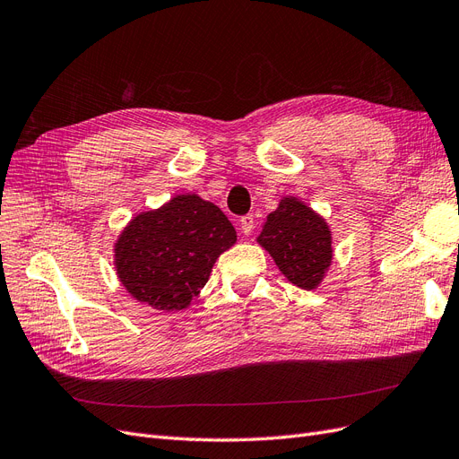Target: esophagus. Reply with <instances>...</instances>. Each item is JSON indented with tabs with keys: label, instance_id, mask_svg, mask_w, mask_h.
I'll return each instance as SVG.
<instances>
[{
	"label": "esophagus",
	"instance_id": "1",
	"mask_svg": "<svg viewBox=\"0 0 459 459\" xmlns=\"http://www.w3.org/2000/svg\"><path fill=\"white\" fill-rule=\"evenodd\" d=\"M240 229H242V232H244L246 236H249L251 232H254V229H255V219H254V215H244V217H240Z\"/></svg>",
	"mask_w": 459,
	"mask_h": 459
}]
</instances>
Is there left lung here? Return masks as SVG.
Here are the masks:
<instances>
[{
  "instance_id": "1",
  "label": "left lung",
  "mask_w": 459,
  "mask_h": 459,
  "mask_svg": "<svg viewBox=\"0 0 459 459\" xmlns=\"http://www.w3.org/2000/svg\"><path fill=\"white\" fill-rule=\"evenodd\" d=\"M257 244L269 251L280 273L301 290H316L333 259L328 221L295 196H284L267 215Z\"/></svg>"
}]
</instances>
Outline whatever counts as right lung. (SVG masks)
Returning <instances> with one entry per match:
<instances>
[{
	"label": "right lung",
	"instance_id": "obj_1",
	"mask_svg": "<svg viewBox=\"0 0 459 459\" xmlns=\"http://www.w3.org/2000/svg\"><path fill=\"white\" fill-rule=\"evenodd\" d=\"M234 244L227 215L186 192L129 221L114 244V269L133 299L177 313L196 298L219 255Z\"/></svg>",
	"mask_w": 459,
	"mask_h": 459
}]
</instances>
